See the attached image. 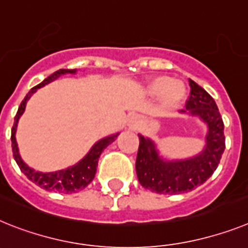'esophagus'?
I'll list each match as a JSON object with an SVG mask.
<instances>
[{"label": "esophagus", "mask_w": 248, "mask_h": 248, "mask_svg": "<svg viewBox=\"0 0 248 248\" xmlns=\"http://www.w3.org/2000/svg\"><path fill=\"white\" fill-rule=\"evenodd\" d=\"M139 124H140V118L138 115H132L129 116L128 123H126V125H128L129 129H132V130H135V129L138 128Z\"/></svg>", "instance_id": "esophagus-1"}]
</instances>
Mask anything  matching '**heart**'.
Returning a JSON list of instances; mask_svg holds the SVG:
<instances>
[{
    "mask_svg": "<svg viewBox=\"0 0 248 248\" xmlns=\"http://www.w3.org/2000/svg\"><path fill=\"white\" fill-rule=\"evenodd\" d=\"M145 94L156 98L162 111H172L185 103L188 95V88L183 80L172 79L168 75L152 76L144 84Z\"/></svg>",
    "mask_w": 248,
    "mask_h": 248,
    "instance_id": "obj_1",
    "label": "heart"
}]
</instances>
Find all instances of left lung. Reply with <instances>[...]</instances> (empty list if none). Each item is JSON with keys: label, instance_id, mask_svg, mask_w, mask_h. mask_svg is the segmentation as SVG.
<instances>
[{"label": "left lung", "instance_id": "left-lung-1", "mask_svg": "<svg viewBox=\"0 0 248 248\" xmlns=\"http://www.w3.org/2000/svg\"><path fill=\"white\" fill-rule=\"evenodd\" d=\"M189 99L181 114L198 118L207 126L201 153L186 159H168L160 154L153 139L138 134L135 170L139 183L155 193H187L203 185L217 169L225 152V125L216 101L193 80H189Z\"/></svg>", "mask_w": 248, "mask_h": 248}]
</instances>
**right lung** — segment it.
<instances>
[{
  "label": "right lung",
  "instance_id": "right-lung-1",
  "mask_svg": "<svg viewBox=\"0 0 248 248\" xmlns=\"http://www.w3.org/2000/svg\"><path fill=\"white\" fill-rule=\"evenodd\" d=\"M78 70H69V69H60L58 71H55L54 74L46 78L42 82H40L39 85L33 86L25 99L21 103L20 108L17 110V114L15 116V123L11 130V141H12V153H14V158L17 163V166L20 167L21 172L26 175L27 178L31 182H33L35 185L39 187L44 188L46 190H54V192H60V193H76L79 190H82L88 185H90V182L94 179L95 173H96V167H98L99 156H100L101 152L109 144H111L120 133L116 134H111L109 137L100 139L90 148L84 158L81 160L74 164L71 167H67L61 170H56V172H39L35 170L33 168L29 167L26 163L23 162L22 158L20 155V150H18L17 141H16V130H17V124L20 120L21 115L23 114L25 109H26V104L30 100V98L37 92V89L42 88V86L47 85L51 81L60 78L61 75L65 74H76Z\"/></svg>",
  "mask_w": 248,
  "mask_h": 248
}]
</instances>
